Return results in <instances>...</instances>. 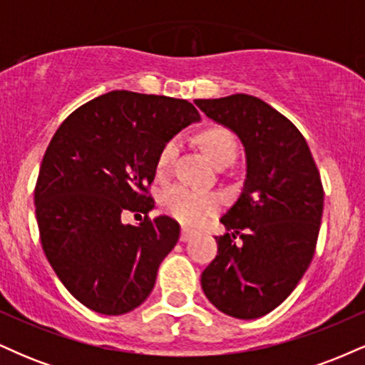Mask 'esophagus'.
Returning <instances> with one entry per match:
<instances>
[{
    "label": "esophagus",
    "mask_w": 365,
    "mask_h": 365,
    "mask_svg": "<svg viewBox=\"0 0 365 365\" xmlns=\"http://www.w3.org/2000/svg\"><path fill=\"white\" fill-rule=\"evenodd\" d=\"M194 235H195L194 230L185 228V226H183V228H182V233H180V240H182V242H188V240H190V238L194 237Z\"/></svg>",
    "instance_id": "34e87169"
}]
</instances>
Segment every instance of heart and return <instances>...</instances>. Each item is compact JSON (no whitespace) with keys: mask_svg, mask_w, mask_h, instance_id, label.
<instances>
[{"mask_svg":"<svg viewBox=\"0 0 365 365\" xmlns=\"http://www.w3.org/2000/svg\"><path fill=\"white\" fill-rule=\"evenodd\" d=\"M199 144L206 156L216 166L230 165L237 156V139L228 128L207 127L199 133ZM180 144L177 139H171L163 145L158 154L156 170L159 175H166L173 166ZM221 199L212 192L195 190L185 185H175L165 190L161 195V207L166 215H170L180 223L195 226L202 223L207 216L217 211Z\"/></svg>","mask_w":365,"mask_h":365,"instance_id":"obj_1","label":"heart"}]
</instances>
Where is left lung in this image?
<instances>
[{
  "label": "left lung",
  "mask_w": 365,
  "mask_h": 365,
  "mask_svg": "<svg viewBox=\"0 0 365 365\" xmlns=\"http://www.w3.org/2000/svg\"><path fill=\"white\" fill-rule=\"evenodd\" d=\"M200 111L240 137L247 178L221 217L217 255L200 276L209 302L237 319L271 312L299 284L321 228V175L300 130L259 98L195 99Z\"/></svg>",
  "instance_id": "8db88e82"
}]
</instances>
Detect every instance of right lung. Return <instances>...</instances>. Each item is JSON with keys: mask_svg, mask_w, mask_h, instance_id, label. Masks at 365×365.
<instances>
[{"mask_svg": "<svg viewBox=\"0 0 365 365\" xmlns=\"http://www.w3.org/2000/svg\"><path fill=\"white\" fill-rule=\"evenodd\" d=\"M199 118L185 99L111 91L77 108L53 135L34 190L41 245L66 290L91 311L130 312L154 288L180 237L173 217L148 216L158 154ZM127 210L145 221L123 225Z\"/></svg>", "mask_w": 365, "mask_h": 365, "instance_id": "obj_1", "label": "right lung"}]
</instances>
